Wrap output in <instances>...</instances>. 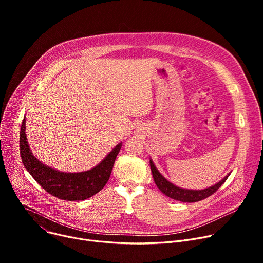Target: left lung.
<instances>
[{
    "label": "left lung",
    "instance_id": "1",
    "mask_svg": "<svg viewBox=\"0 0 263 263\" xmlns=\"http://www.w3.org/2000/svg\"><path fill=\"white\" fill-rule=\"evenodd\" d=\"M150 168L154 176V180L163 194L168 196L170 198H173L179 201H183V202H196L211 196L219 189V186L227 180V178L230 175L228 174V176H226L223 180H220L216 184L210 187H206L204 190H187V189L178 187L172 182H170L167 179H165L155 166L153 160H150Z\"/></svg>",
    "mask_w": 263,
    "mask_h": 263
}]
</instances>
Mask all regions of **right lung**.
<instances>
[{
    "label": "right lung",
    "instance_id": "obj_1",
    "mask_svg": "<svg viewBox=\"0 0 263 263\" xmlns=\"http://www.w3.org/2000/svg\"><path fill=\"white\" fill-rule=\"evenodd\" d=\"M118 144L93 168L82 173H64L51 168L38 161L29 147L25 134V117L20 130V154L26 171L52 196L64 200H84L100 192L112 173L121 148Z\"/></svg>",
    "mask_w": 263,
    "mask_h": 263
}]
</instances>
